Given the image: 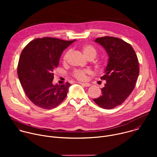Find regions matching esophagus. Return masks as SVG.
Instances as JSON below:
<instances>
[{
  "mask_svg": "<svg viewBox=\"0 0 157 157\" xmlns=\"http://www.w3.org/2000/svg\"><path fill=\"white\" fill-rule=\"evenodd\" d=\"M79 83L81 84H82V85H83V86H85V87H89V86H91V84H90V83H87V82H79Z\"/></svg>",
  "mask_w": 157,
  "mask_h": 157,
  "instance_id": "obj_1",
  "label": "esophagus"
}]
</instances>
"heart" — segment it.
<instances>
[{
  "mask_svg": "<svg viewBox=\"0 0 157 157\" xmlns=\"http://www.w3.org/2000/svg\"><path fill=\"white\" fill-rule=\"evenodd\" d=\"M82 52L83 55L85 56L86 58L88 59H93L96 58L97 55V51L96 48L91 45V44H84L81 48ZM70 54V50L67 51L64 55H63V62H66L67 59H68L69 55ZM91 71L90 70H75L73 73V76L76 78H77L79 80H84L86 79V75L87 74H90Z\"/></svg>",
  "mask_w": 157,
  "mask_h": 157,
  "instance_id": "obj_1",
  "label": "heart"
}]
</instances>
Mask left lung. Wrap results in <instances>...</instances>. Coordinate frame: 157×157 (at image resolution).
Masks as SVG:
<instances>
[{
  "mask_svg": "<svg viewBox=\"0 0 157 157\" xmlns=\"http://www.w3.org/2000/svg\"><path fill=\"white\" fill-rule=\"evenodd\" d=\"M95 42L105 49L109 57L105 75L106 81L102 95L93 101L99 107L111 109L122 104L132 93L139 75L136 53L130 44L119 38H98Z\"/></svg>",
  "mask_w": 157,
  "mask_h": 157,
  "instance_id": "obj_1",
  "label": "left lung"
}]
</instances>
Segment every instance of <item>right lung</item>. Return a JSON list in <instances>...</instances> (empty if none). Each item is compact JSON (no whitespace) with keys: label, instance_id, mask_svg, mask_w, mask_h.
I'll list each match as a JSON object with an SVG mask.
<instances>
[{"label":"right lung","instance_id":"right-lung-1","mask_svg":"<svg viewBox=\"0 0 157 157\" xmlns=\"http://www.w3.org/2000/svg\"><path fill=\"white\" fill-rule=\"evenodd\" d=\"M76 40L44 37L30 41L20 55L17 75L29 99L36 106L51 109L66 98L71 84H53V71L63 52Z\"/></svg>","mask_w":157,"mask_h":157}]
</instances>
